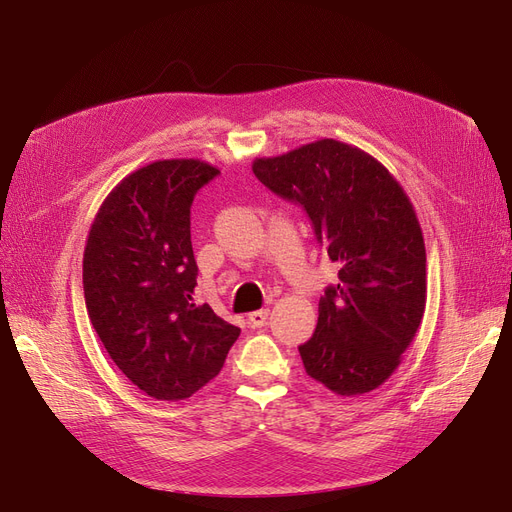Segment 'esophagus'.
Masks as SVG:
<instances>
[{
	"instance_id": "1",
	"label": "esophagus",
	"mask_w": 512,
	"mask_h": 512,
	"mask_svg": "<svg viewBox=\"0 0 512 512\" xmlns=\"http://www.w3.org/2000/svg\"><path fill=\"white\" fill-rule=\"evenodd\" d=\"M268 316H270V309H257V311H251L249 314V326L251 328H261L268 324Z\"/></svg>"
}]
</instances>
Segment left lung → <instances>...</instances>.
Wrapping results in <instances>:
<instances>
[{"label": "left lung", "mask_w": 512, "mask_h": 512, "mask_svg": "<svg viewBox=\"0 0 512 512\" xmlns=\"http://www.w3.org/2000/svg\"><path fill=\"white\" fill-rule=\"evenodd\" d=\"M257 180L299 203L339 265L318 305L305 372L337 395L381 387L402 362L427 303V253L402 184L372 154L324 138L253 161Z\"/></svg>", "instance_id": "1"}]
</instances>
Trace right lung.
<instances>
[{"label": "right lung", "mask_w": 512, "mask_h": 512, "mask_svg": "<svg viewBox=\"0 0 512 512\" xmlns=\"http://www.w3.org/2000/svg\"><path fill=\"white\" fill-rule=\"evenodd\" d=\"M217 173L201 159L140 167L108 192L87 234V314L110 360L154 399L177 402L205 387L240 335L192 297L190 207Z\"/></svg>", "instance_id": "1"}]
</instances>
